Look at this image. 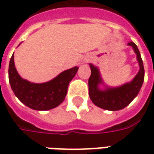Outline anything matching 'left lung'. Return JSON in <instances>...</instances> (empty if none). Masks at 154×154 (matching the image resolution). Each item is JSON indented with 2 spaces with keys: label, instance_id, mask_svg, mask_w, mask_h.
Masks as SVG:
<instances>
[{
  "label": "left lung",
  "instance_id": "1",
  "mask_svg": "<svg viewBox=\"0 0 154 154\" xmlns=\"http://www.w3.org/2000/svg\"><path fill=\"white\" fill-rule=\"evenodd\" d=\"M128 45L134 48L139 65V72L129 83L119 87H106L105 90H100L99 84H103V81L100 77L99 69L90 63L91 74L88 80L89 96L91 101L101 109L112 111L122 110L137 97L142 87L144 80V67L141 55L134 42H130Z\"/></svg>",
  "mask_w": 154,
  "mask_h": 154
}]
</instances>
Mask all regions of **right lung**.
I'll return each mask as SVG.
<instances>
[{
    "label": "right lung",
    "mask_w": 154,
    "mask_h": 154,
    "mask_svg": "<svg viewBox=\"0 0 154 154\" xmlns=\"http://www.w3.org/2000/svg\"><path fill=\"white\" fill-rule=\"evenodd\" d=\"M77 70L78 67H74L61 72L49 82L33 83L19 75L13 54L9 64V82L15 97L26 106L35 110H48L57 107L63 101L69 82Z\"/></svg>",
    "instance_id": "right-lung-1"
}]
</instances>
